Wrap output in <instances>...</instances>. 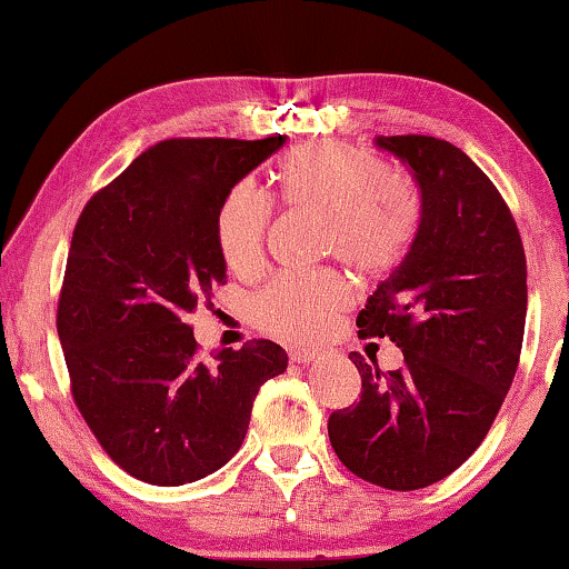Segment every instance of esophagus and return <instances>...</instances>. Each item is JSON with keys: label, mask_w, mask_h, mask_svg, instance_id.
Wrapping results in <instances>:
<instances>
[{"label": "esophagus", "mask_w": 569, "mask_h": 569, "mask_svg": "<svg viewBox=\"0 0 569 569\" xmlns=\"http://www.w3.org/2000/svg\"><path fill=\"white\" fill-rule=\"evenodd\" d=\"M288 356H291L293 363H311L317 358L315 350H309V348H291L288 350Z\"/></svg>", "instance_id": "esophagus-1"}]
</instances>
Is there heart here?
Masks as SVG:
<instances>
[{
    "mask_svg": "<svg viewBox=\"0 0 569 569\" xmlns=\"http://www.w3.org/2000/svg\"><path fill=\"white\" fill-rule=\"evenodd\" d=\"M281 193L296 211L325 219V250L363 273L397 266L418 234L420 208L410 190L391 182L379 159L346 143H303L281 167ZM270 208L258 190H231L219 213V250L227 268L250 276L266 262ZM350 301L335 270L278 276L250 301L262 330L315 340Z\"/></svg>",
    "mask_w": 569,
    "mask_h": 569,
    "instance_id": "b5f03b06",
    "label": "heart"
}]
</instances>
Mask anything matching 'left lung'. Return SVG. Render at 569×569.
Segmentation results:
<instances>
[{"label":"left lung","instance_id":"8db88e82","mask_svg":"<svg viewBox=\"0 0 569 569\" xmlns=\"http://www.w3.org/2000/svg\"><path fill=\"white\" fill-rule=\"evenodd\" d=\"M376 147L418 182L420 223L356 325L397 342L405 368L350 353L361 399L332 412L327 433L353 475L405 492L441 482L485 441L521 358L526 254L498 188L459 147L415 133Z\"/></svg>","mask_w":569,"mask_h":569}]
</instances>
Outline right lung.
<instances>
[{"label":"right lung","mask_w":569,"mask_h":569,"mask_svg":"<svg viewBox=\"0 0 569 569\" xmlns=\"http://www.w3.org/2000/svg\"><path fill=\"white\" fill-rule=\"evenodd\" d=\"M283 143L159 141L79 216L56 315L71 395L110 459L141 482L178 487L221 469L260 387L286 371L270 340L203 361L186 322L227 283L221 206Z\"/></svg>","instance_id":"obj_1"}]
</instances>
